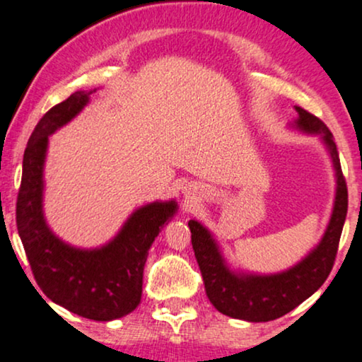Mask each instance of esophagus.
Wrapping results in <instances>:
<instances>
[{
    "instance_id": "34e87169",
    "label": "esophagus",
    "mask_w": 362,
    "mask_h": 362,
    "mask_svg": "<svg viewBox=\"0 0 362 362\" xmlns=\"http://www.w3.org/2000/svg\"><path fill=\"white\" fill-rule=\"evenodd\" d=\"M194 199H196V189L194 187H187V189L185 191V203L191 204Z\"/></svg>"
}]
</instances>
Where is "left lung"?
Listing matches in <instances>:
<instances>
[{
	"label": "left lung",
	"instance_id": "obj_1",
	"mask_svg": "<svg viewBox=\"0 0 362 362\" xmlns=\"http://www.w3.org/2000/svg\"><path fill=\"white\" fill-rule=\"evenodd\" d=\"M296 111L298 119L293 123L294 128L308 134L321 136L336 171L334 206L325 236L317 246L298 264L283 273H236L228 266L213 234L194 219L187 223L208 299L219 313L229 317L266 322L284 316L316 293L334 266L347 213V186L341 171L339 154L332 133L321 119L299 106H296Z\"/></svg>",
	"mask_w": 362,
	"mask_h": 362
}]
</instances>
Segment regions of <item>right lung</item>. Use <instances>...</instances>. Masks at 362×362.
<instances>
[{"label": "right lung", "instance_id": "add662e5", "mask_svg": "<svg viewBox=\"0 0 362 362\" xmlns=\"http://www.w3.org/2000/svg\"><path fill=\"white\" fill-rule=\"evenodd\" d=\"M93 91H76L51 107L30 136L23 156L16 226L33 276L51 301L93 321H112L138 308L148 251L177 204L154 201L136 209L110 243L79 250L56 236L43 213V168L49 134L88 105Z\"/></svg>", "mask_w": 362, "mask_h": 362}]
</instances>
